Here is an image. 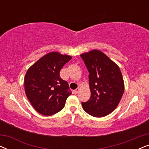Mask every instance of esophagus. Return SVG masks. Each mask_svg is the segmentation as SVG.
<instances>
[{"label": "esophagus", "mask_w": 149, "mask_h": 149, "mask_svg": "<svg viewBox=\"0 0 149 149\" xmlns=\"http://www.w3.org/2000/svg\"><path fill=\"white\" fill-rule=\"evenodd\" d=\"M79 91H80V89H79V88H77V89H74V90L73 91H74V93H77L79 92Z\"/></svg>", "instance_id": "esophagus-1"}]
</instances>
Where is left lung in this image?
Segmentation results:
<instances>
[{
	"label": "left lung",
	"instance_id": "left-lung-1",
	"mask_svg": "<svg viewBox=\"0 0 149 149\" xmlns=\"http://www.w3.org/2000/svg\"><path fill=\"white\" fill-rule=\"evenodd\" d=\"M88 70L91 97L82 102L84 111L93 117H105L115 110L125 85L118 65L97 49L81 54Z\"/></svg>",
	"mask_w": 149,
	"mask_h": 149
}]
</instances>
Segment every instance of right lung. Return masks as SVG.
<instances>
[{"label":"right lung","mask_w":149,"mask_h":149,"mask_svg":"<svg viewBox=\"0 0 149 149\" xmlns=\"http://www.w3.org/2000/svg\"><path fill=\"white\" fill-rule=\"evenodd\" d=\"M72 56L48 53L28 69L24 77L26 97L36 112L45 116L58 113L69 95L68 84L60 77L61 69Z\"/></svg>","instance_id":"1"}]
</instances>
